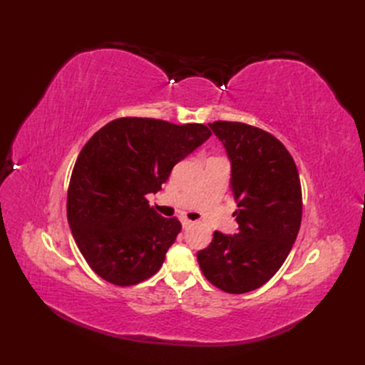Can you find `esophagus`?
Masks as SVG:
<instances>
[{"label": "esophagus", "instance_id": "1", "mask_svg": "<svg viewBox=\"0 0 365 365\" xmlns=\"http://www.w3.org/2000/svg\"><path fill=\"white\" fill-rule=\"evenodd\" d=\"M192 221H190V220H187V218H182V226H183V229H190V227H192Z\"/></svg>", "mask_w": 365, "mask_h": 365}]
</instances>
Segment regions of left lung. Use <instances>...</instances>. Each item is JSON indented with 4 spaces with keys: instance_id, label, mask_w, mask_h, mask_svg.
Returning <instances> with one entry per match:
<instances>
[{
    "instance_id": "left-lung-1",
    "label": "left lung",
    "mask_w": 365,
    "mask_h": 365,
    "mask_svg": "<svg viewBox=\"0 0 365 365\" xmlns=\"http://www.w3.org/2000/svg\"><path fill=\"white\" fill-rule=\"evenodd\" d=\"M208 125L232 163L238 232L215 230L197 262L208 282L242 294L267 284L289 255L301 226V182L292 155L268 131L227 120Z\"/></svg>"
}]
</instances>
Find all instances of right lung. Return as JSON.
Here are the masks:
<instances>
[{"mask_svg":"<svg viewBox=\"0 0 365 365\" xmlns=\"http://www.w3.org/2000/svg\"><path fill=\"white\" fill-rule=\"evenodd\" d=\"M210 135L204 123L120 118L84 144L68 183L67 220L96 274L130 287L161 268L182 224L163 218L145 196Z\"/></svg>","mask_w":365,"mask_h":365,"instance_id":"right-lung-1","label":"right lung"}]
</instances>
